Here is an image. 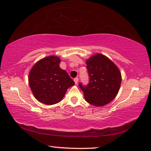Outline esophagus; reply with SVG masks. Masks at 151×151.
<instances>
[{"mask_svg": "<svg viewBox=\"0 0 151 151\" xmlns=\"http://www.w3.org/2000/svg\"><path fill=\"white\" fill-rule=\"evenodd\" d=\"M74 81H75L76 85H77V84H78V78H74Z\"/></svg>", "mask_w": 151, "mask_h": 151, "instance_id": "obj_1", "label": "esophagus"}]
</instances>
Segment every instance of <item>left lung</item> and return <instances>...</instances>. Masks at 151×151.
<instances>
[{
  "instance_id": "obj_1",
  "label": "left lung",
  "mask_w": 151,
  "mask_h": 151,
  "mask_svg": "<svg viewBox=\"0 0 151 151\" xmlns=\"http://www.w3.org/2000/svg\"><path fill=\"white\" fill-rule=\"evenodd\" d=\"M89 83L87 86L79 84L85 100L96 106L109 104L117 95L121 83L118 67L109 58L96 53L86 60Z\"/></svg>"
}]
</instances>
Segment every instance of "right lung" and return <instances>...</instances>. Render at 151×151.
<instances>
[{
    "instance_id": "add662e5",
    "label": "right lung",
    "mask_w": 151,
    "mask_h": 151,
    "mask_svg": "<svg viewBox=\"0 0 151 151\" xmlns=\"http://www.w3.org/2000/svg\"><path fill=\"white\" fill-rule=\"evenodd\" d=\"M61 60L49 55L40 60L31 68L28 83L34 96L47 105L57 104L64 98L75 82L64 70L60 67Z\"/></svg>"
}]
</instances>
